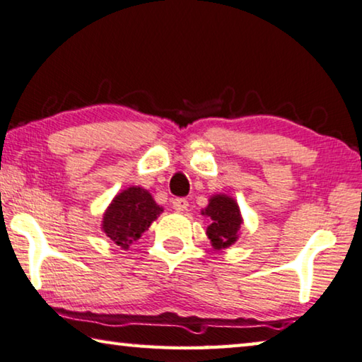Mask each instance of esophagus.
<instances>
[{"label":"esophagus","instance_id":"34e87169","mask_svg":"<svg viewBox=\"0 0 362 362\" xmlns=\"http://www.w3.org/2000/svg\"><path fill=\"white\" fill-rule=\"evenodd\" d=\"M171 204H173V209L177 210V212H182V210H186L187 205H189L187 199H185V197H175L173 200H171Z\"/></svg>","mask_w":362,"mask_h":362}]
</instances>
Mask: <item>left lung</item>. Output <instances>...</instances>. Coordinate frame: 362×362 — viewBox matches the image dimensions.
<instances>
[{"label":"left lung","mask_w":362,"mask_h":362,"mask_svg":"<svg viewBox=\"0 0 362 362\" xmlns=\"http://www.w3.org/2000/svg\"><path fill=\"white\" fill-rule=\"evenodd\" d=\"M202 214L210 220L207 235L215 249L228 247L236 241L243 220L235 200L228 196H215Z\"/></svg>","instance_id":"1"}]
</instances>
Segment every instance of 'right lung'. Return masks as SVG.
<instances>
[{"instance_id": "right-lung-1", "label": "right lung", "mask_w": 362, "mask_h": 362, "mask_svg": "<svg viewBox=\"0 0 362 362\" xmlns=\"http://www.w3.org/2000/svg\"><path fill=\"white\" fill-rule=\"evenodd\" d=\"M162 209L141 187H129L118 194L103 216V231L118 246L127 249L141 238Z\"/></svg>"}]
</instances>
